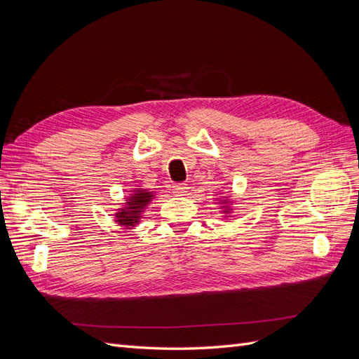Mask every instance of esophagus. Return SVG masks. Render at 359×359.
I'll use <instances>...</instances> for the list:
<instances>
[{
  "label": "esophagus",
  "mask_w": 359,
  "mask_h": 359,
  "mask_svg": "<svg viewBox=\"0 0 359 359\" xmlns=\"http://www.w3.org/2000/svg\"><path fill=\"white\" fill-rule=\"evenodd\" d=\"M187 190H189V187H187V184L186 182H180V184H173V191H175L178 196H182L184 193H187Z\"/></svg>",
  "instance_id": "1"
}]
</instances>
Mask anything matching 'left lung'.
I'll use <instances>...</instances> for the list:
<instances>
[{
    "mask_svg": "<svg viewBox=\"0 0 359 359\" xmlns=\"http://www.w3.org/2000/svg\"><path fill=\"white\" fill-rule=\"evenodd\" d=\"M220 202H223V212L224 214H229L231 212V208H229V203H231V201H227V199H223V201H220Z\"/></svg>",
    "mask_w": 359,
    "mask_h": 359,
    "instance_id": "8db88e82",
    "label": "left lung"
}]
</instances>
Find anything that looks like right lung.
Masks as SVG:
<instances>
[{
  "label": "right lung",
  "instance_id": "right-lung-1",
  "mask_svg": "<svg viewBox=\"0 0 359 359\" xmlns=\"http://www.w3.org/2000/svg\"><path fill=\"white\" fill-rule=\"evenodd\" d=\"M132 191L133 193L127 198L126 205L115 214V222L119 226H124L126 229H132V227H135L139 223V220L142 219L145 206L154 198L153 191H148L144 189H135Z\"/></svg>",
  "mask_w": 359,
  "mask_h": 359
}]
</instances>
